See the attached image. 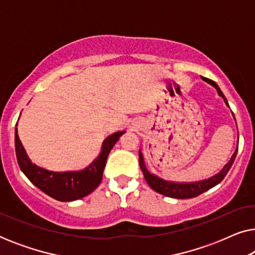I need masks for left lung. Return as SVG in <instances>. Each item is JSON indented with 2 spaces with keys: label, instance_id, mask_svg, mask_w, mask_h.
I'll return each instance as SVG.
<instances>
[{
  "label": "left lung",
  "instance_id": "obj_1",
  "mask_svg": "<svg viewBox=\"0 0 255 255\" xmlns=\"http://www.w3.org/2000/svg\"><path fill=\"white\" fill-rule=\"evenodd\" d=\"M202 80L207 83H209V85H211L214 88H216L218 95L221 96L223 100H224L225 104L229 107L228 100H226L225 95L223 94V92L218 87L217 83H216L215 81H212V80H210V79H207V78H202ZM238 140H239V138H238ZM237 152H238V146H237V149L232 154L230 161L226 163L224 167H223V169L221 170V172L217 173L214 176L209 177V179L195 181V182H176V181H167V180L161 179V177L154 175V174L148 172L147 168H146L144 158H142V154L140 151H139V165H140V168L142 170V174H144L146 182H147L148 186L151 187L153 190H155L156 193L161 194V195H163V196L173 197V198H193V197L198 196V195L203 194L204 191L211 189L212 187L217 186L218 183L222 182V180L224 179L225 175L230 170V168H231V166L233 165V161H235V159H236Z\"/></svg>",
  "mask_w": 255,
  "mask_h": 255
}]
</instances>
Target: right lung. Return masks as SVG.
Listing matches in <instances>:
<instances>
[{"label":"right lung","mask_w":255,"mask_h":255,"mask_svg":"<svg viewBox=\"0 0 255 255\" xmlns=\"http://www.w3.org/2000/svg\"><path fill=\"white\" fill-rule=\"evenodd\" d=\"M123 133L125 131L115 132L104 139L99 156L86 168L71 172H52L31 162L15 128L16 158L20 170L43 193L60 202L76 201L93 193L100 186L108 155Z\"/></svg>","instance_id":"add662e5"}]
</instances>
